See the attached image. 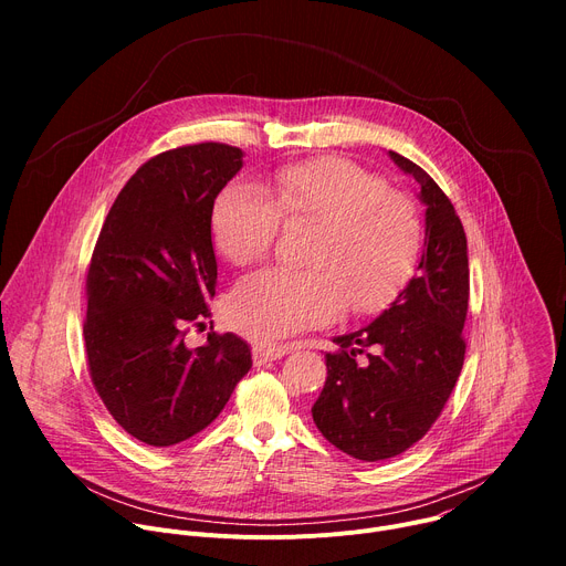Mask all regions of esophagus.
Returning a JSON list of instances; mask_svg holds the SVG:
<instances>
[{"label": "esophagus", "mask_w": 566, "mask_h": 566, "mask_svg": "<svg viewBox=\"0 0 566 566\" xmlns=\"http://www.w3.org/2000/svg\"><path fill=\"white\" fill-rule=\"evenodd\" d=\"M291 349H293V345H289V343H258V345H253V360L258 365L273 363V360H280L282 356H286Z\"/></svg>", "instance_id": "34e87169"}]
</instances>
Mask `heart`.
I'll return each instance as SVG.
<instances>
[{
  "label": "heart",
  "mask_w": 566,
  "mask_h": 566,
  "mask_svg": "<svg viewBox=\"0 0 566 566\" xmlns=\"http://www.w3.org/2000/svg\"><path fill=\"white\" fill-rule=\"evenodd\" d=\"M282 217L313 221L306 269L266 266L241 277L228 302L230 325L249 336H286L325 325L345 308L387 306L417 269L423 223L417 203L349 158L322 156L275 170L264 190L249 181L214 199L210 228L219 253L251 264L275 244Z\"/></svg>",
  "instance_id": "obj_1"
}]
</instances>
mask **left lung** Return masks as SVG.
<instances>
[{"label":"left lung","instance_id":"left-lung-1","mask_svg":"<svg viewBox=\"0 0 566 566\" xmlns=\"http://www.w3.org/2000/svg\"><path fill=\"white\" fill-rule=\"evenodd\" d=\"M389 156L419 181L428 206L419 273L374 322L334 338L338 349L325 356L327 380L311 408L322 437L360 461L398 457L423 439L465 358L470 271L461 219L423 168Z\"/></svg>","mask_w":566,"mask_h":566}]
</instances>
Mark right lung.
Returning a JSON list of instances; mask_svg holds the SVG:
<instances>
[{
    "label": "right lung",
    "mask_w": 566,
    "mask_h": 566,
    "mask_svg": "<svg viewBox=\"0 0 566 566\" xmlns=\"http://www.w3.org/2000/svg\"><path fill=\"white\" fill-rule=\"evenodd\" d=\"M241 156L212 140L151 156L116 197L92 255L90 376L114 421L154 448L208 428L253 365L234 334L210 329L201 347L186 340L212 315L210 214Z\"/></svg>",
    "instance_id": "add662e5"
}]
</instances>
